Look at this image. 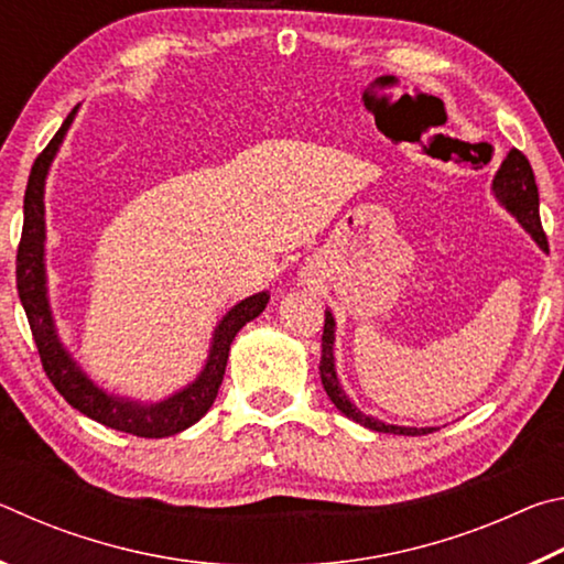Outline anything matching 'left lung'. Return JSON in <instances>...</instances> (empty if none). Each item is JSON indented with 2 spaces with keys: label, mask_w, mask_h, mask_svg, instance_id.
Wrapping results in <instances>:
<instances>
[{
  "label": "left lung",
  "mask_w": 564,
  "mask_h": 564,
  "mask_svg": "<svg viewBox=\"0 0 564 564\" xmlns=\"http://www.w3.org/2000/svg\"><path fill=\"white\" fill-rule=\"evenodd\" d=\"M495 196L500 198V204L518 218V221L528 228L530 236L540 243L542 251H547V236L542 231L540 221V194L538 184H534V174L528 156L522 151L512 149L505 156L502 166L492 181ZM333 338H336V321H333L330 311H326V323H323V343H321V383L326 388L328 398L333 400L343 415L356 420V423L370 427L376 433H393V435H427L433 433V427H400V425H386L380 420L370 417L350 403L348 395L340 390L338 376H336V360H333Z\"/></svg>",
  "instance_id": "8db88e82"
}]
</instances>
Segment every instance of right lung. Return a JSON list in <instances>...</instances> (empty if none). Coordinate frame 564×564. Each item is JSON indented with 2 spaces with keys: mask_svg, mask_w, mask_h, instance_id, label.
<instances>
[{
  "mask_svg": "<svg viewBox=\"0 0 564 564\" xmlns=\"http://www.w3.org/2000/svg\"><path fill=\"white\" fill-rule=\"evenodd\" d=\"M74 113L76 109L64 119L62 129L54 133V139L46 144L42 154L34 159L30 181H26L24 226L17 248L19 301H22L26 321H30L44 373L52 380V386L59 390V395L66 403L87 417L97 420V423L113 427V431L131 433L137 437L176 435L194 425L196 420H202L206 415V410L214 405L226 373L228 350H231L236 333L265 308L269 293H256L226 313L214 333L212 352H208L202 376H198L188 388L181 390V393L171 395L169 400H161V403L154 405H141L127 398L104 393L101 388L94 386L91 380L76 368V362L69 358V352L64 350L59 338H56L50 301H46L44 275V178L56 149L62 144L66 129H69Z\"/></svg>",
  "mask_w": 564,
  "mask_h": 564,
  "instance_id": "add662e5",
  "label": "right lung"
}]
</instances>
